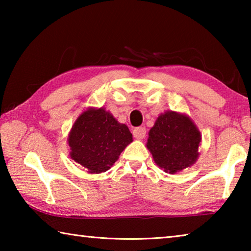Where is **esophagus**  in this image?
Listing matches in <instances>:
<instances>
[{
    "label": "esophagus",
    "instance_id": "esophagus-1",
    "mask_svg": "<svg viewBox=\"0 0 251 251\" xmlns=\"http://www.w3.org/2000/svg\"><path fill=\"white\" fill-rule=\"evenodd\" d=\"M133 135L135 138L143 139L146 136V128L144 126L136 127V128H134V130H133Z\"/></svg>",
    "mask_w": 251,
    "mask_h": 251
}]
</instances>
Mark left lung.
Masks as SVG:
<instances>
[{
	"instance_id": "1",
	"label": "left lung",
	"mask_w": 251,
	"mask_h": 251,
	"mask_svg": "<svg viewBox=\"0 0 251 251\" xmlns=\"http://www.w3.org/2000/svg\"><path fill=\"white\" fill-rule=\"evenodd\" d=\"M201 141V133L189 117L166 112L150 130L147 148L159 167L174 174L196 161Z\"/></svg>"
}]
</instances>
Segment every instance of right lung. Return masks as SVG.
Masks as SVG:
<instances>
[{"label":"right lung","instance_id":"add662e5","mask_svg":"<svg viewBox=\"0 0 251 251\" xmlns=\"http://www.w3.org/2000/svg\"><path fill=\"white\" fill-rule=\"evenodd\" d=\"M133 142L125 124L118 123L104 108H90L76 122L69 136L71 158L91 174L106 172Z\"/></svg>","mask_w":251,"mask_h":251}]
</instances>
